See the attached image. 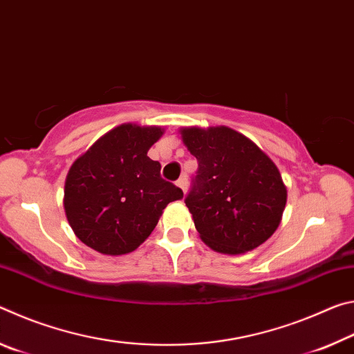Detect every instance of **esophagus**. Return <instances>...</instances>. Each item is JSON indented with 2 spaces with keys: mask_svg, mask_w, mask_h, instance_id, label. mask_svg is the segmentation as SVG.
<instances>
[{
  "mask_svg": "<svg viewBox=\"0 0 354 354\" xmlns=\"http://www.w3.org/2000/svg\"><path fill=\"white\" fill-rule=\"evenodd\" d=\"M178 185H179V187H181L183 189V192H184V194H185V192H187V189H189V181H187V176H185V175H183L181 178H179L178 179V183H176Z\"/></svg>",
  "mask_w": 354,
  "mask_h": 354,
  "instance_id": "1",
  "label": "esophagus"
}]
</instances>
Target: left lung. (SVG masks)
<instances>
[{"label":"left lung","mask_w":354,"mask_h":354,"mask_svg":"<svg viewBox=\"0 0 354 354\" xmlns=\"http://www.w3.org/2000/svg\"><path fill=\"white\" fill-rule=\"evenodd\" d=\"M181 134L198 160L184 201L203 242L226 254L259 247L286 207L287 190L277 165L231 128H187Z\"/></svg>","instance_id":"1"}]
</instances>
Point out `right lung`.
I'll list each match as a JSON object with an SVG mask.
<instances>
[{"instance_id":"1","label":"right lung","mask_w":354,"mask_h":354,"mask_svg":"<svg viewBox=\"0 0 354 354\" xmlns=\"http://www.w3.org/2000/svg\"><path fill=\"white\" fill-rule=\"evenodd\" d=\"M162 129L122 124L104 134L67 175L64 207L75 234L87 247L118 256L134 251L183 190L160 176L149 147Z\"/></svg>"}]
</instances>
